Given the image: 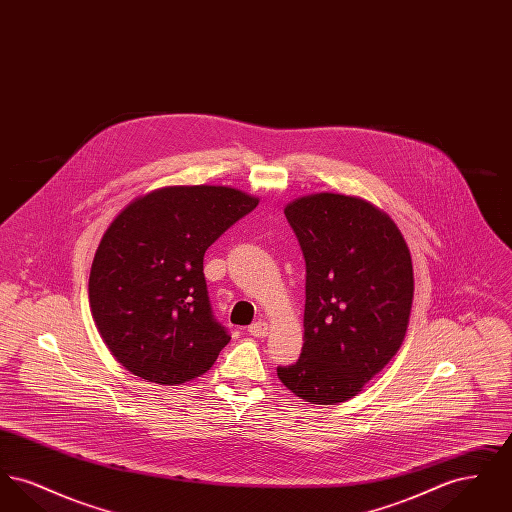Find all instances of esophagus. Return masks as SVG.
Returning <instances> with one entry per match:
<instances>
[{"instance_id": "obj_1", "label": "esophagus", "mask_w": 512, "mask_h": 512, "mask_svg": "<svg viewBox=\"0 0 512 512\" xmlns=\"http://www.w3.org/2000/svg\"><path fill=\"white\" fill-rule=\"evenodd\" d=\"M251 336H255V338H265L268 334V324L265 320H257V322H253L251 326H249V330H247Z\"/></svg>"}]
</instances>
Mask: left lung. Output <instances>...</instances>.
Here are the masks:
<instances>
[{
  "mask_svg": "<svg viewBox=\"0 0 512 512\" xmlns=\"http://www.w3.org/2000/svg\"><path fill=\"white\" fill-rule=\"evenodd\" d=\"M307 265L303 349L280 382L313 405L361 393L405 340L411 251L382 209L355 195H303L284 207Z\"/></svg>",
  "mask_w": 512,
  "mask_h": 512,
  "instance_id": "obj_1",
  "label": "left lung"
}]
</instances>
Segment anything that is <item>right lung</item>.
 I'll return each mask as SVG.
<instances>
[{
    "instance_id": "obj_1",
    "label": "right lung",
    "mask_w": 512,
    "mask_h": 512,
    "mask_svg": "<svg viewBox=\"0 0 512 512\" xmlns=\"http://www.w3.org/2000/svg\"><path fill=\"white\" fill-rule=\"evenodd\" d=\"M257 205L228 186H165L111 220L88 295L101 340L128 372L174 386L215 365L230 336L211 313L203 255Z\"/></svg>"
}]
</instances>
